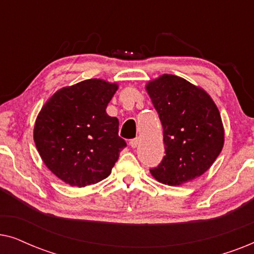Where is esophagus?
Returning a JSON list of instances; mask_svg holds the SVG:
<instances>
[{
  "label": "esophagus",
  "mask_w": 254,
  "mask_h": 254,
  "mask_svg": "<svg viewBox=\"0 0 254 254\" xmlns=\"http://www.w3.org/2000/svg\"><path fill=\"white\" fill-rule=\"evenodd\" d=\"M137 144H138V137H135L133 140L129 141V145L131 148H136Z\"/></svg>",
  "instance_id": "esophagus-1"
}]
</instances>
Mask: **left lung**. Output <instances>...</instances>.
<instances>
[{
	"mask_svg": "<svg viewBox=\"0 0 254 254\" xmlns=\"http://www.w3.org/2000/svg\"><path fill=\"white\" fill-rule=\"evenodd\" d=\"M163 126L165 156L150 169L159 183L177 186L203 175L218 157L224 129L216 105L206 91L175 75L147 84Z\"/></svg>",
	"mask_w": 254,
	"mask_h": 254,
	"instance_id": "left-lung-1",
	"label": "left lung"
}]
</instances>
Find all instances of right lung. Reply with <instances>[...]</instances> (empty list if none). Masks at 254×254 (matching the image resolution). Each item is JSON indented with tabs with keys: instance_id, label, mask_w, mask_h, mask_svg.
Listing matches in <instances>:
<instances>
[{
	"instance_id": "1",
	"label": "right lung",
	"mask_w": 254,
	"mask_h": 254,
	"mask_svg": "<svg viewBox=\"0 0 254 254\" xmlns=\"http://www.w3.org/2000/svg\"><path fill=\"white\" fill-rule=\"evenodd\" d=\"M118 89L103 79H86L54 93L34 125L40 157L58 178L84 187L110 176L126 141L119 120L106 113Z\"/></svg>"
}]
</instances>
